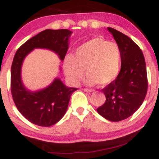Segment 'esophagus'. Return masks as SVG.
<instances>
[{"instance_id":"esophagus-1","label":"esophagus","mask_w":159,"mask_h":159,"mask_svg":"<svg viewBox=\"0 0 159 159\" xmlns=\"http://www.w3.org/2000/svg\"><path fill=\"white\" fill-rule=\"evenodd\" d=\"M83 90L84 91V92H87V93H91L93 91L92 90H90V89H86V88L83 89Z\"/></svg>"}]
</instances>
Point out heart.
<instances>
[{"label":"heart","instance_id":"1","mask_svg":"<svg viewBox=\"0 0 159 159\" xmlns=\"http://www.w3.org/2000/svg\"><path fill=\"white\" fill-rule=\"evenodd\" d=\"M121 63V51L116 43L103 38H93L76 48L73 56L67 55L63 62V69L67 80L72 85H78L84 75L85 82L93 86L98 83L105 86L118 75Z\"/></svg>","mask_w":159,"mask_h":159}]
</instances>
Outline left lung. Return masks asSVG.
Here are the masks:
<instances>
[{
  "label": "left lung",
  "instance_id": "left-lung-1",
  "mask_svg": "<svg viewBox=\"0 0 159 159\" xmlns=\"http://www.w3.org/2000/svg\"><path fill=\"white\" fill-rule=\"evenodd\" d=\"M107 30L121 51V69L102 90L106 101L97 111L106 120L118 122L132 116L143 103L148 87L147 67L143 52L132 39L111 27Z\"/></svg>",
  "mask_w": 159,
  "mask_h": 159
}]
</instances>
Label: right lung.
<instances>
[{"instance_id": "1", "label": "right lung", "mask_w": 159, "mask_h": 159, "mask_svg": "<svg viewBox=\"0 0 159 159\" xmlns=\"http://www.w3.org/2000/svg\"><path fill=\"white\" fill-rule=\"evenodd\" d=\"M72 31L67 29L47 30L25 42L16 52L11 66V93L18 110L30 123L39 126H52L66 112L70 97L77 88L67 87L60 78L37 91L25 87L21 80V66L25 58L34 48L52 51L62 61L69 48Z\"/></svg>"}]
</instances>
